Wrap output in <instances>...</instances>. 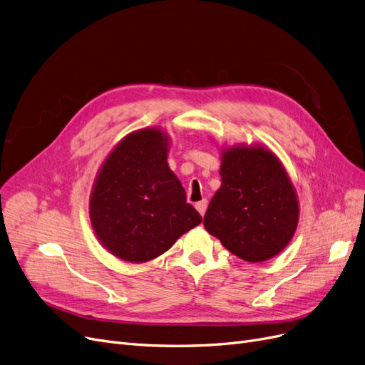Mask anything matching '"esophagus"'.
Returning a JSON list of instances; mask_svg holds the SVG:
<instances>
[{"mask_svg":"<svg viewBox=\"0 0 365 365\" xmlns=\"http://www.w3.org/2000/svg\"><path fill=\"white\" fill-rule=\"evenodd\" d=\"M195 209L198 210L201 217H203V215L206 213V209H207V200H201V201H198V203H195Z\"/></svg>","mask_w":365,"mask_h":365,"instance_id":"34e87169","label":"esophagus"}]
</instances>
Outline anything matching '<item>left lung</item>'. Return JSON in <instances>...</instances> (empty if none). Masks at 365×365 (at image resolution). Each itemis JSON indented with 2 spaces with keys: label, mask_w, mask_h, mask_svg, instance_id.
<instances>
[{
  "label": "left lung",
  "mask_w": 365,
  "mask_h": 365,
  "mask_svg": "<svg viewBox=\"0 0 365 365\" xmlns=\"http://www.w3.org/2000/svg\"><path fill=\"white\" fill-rule=\"evenodd\" d=\"M220 174L206 230L245 262L275 257L299 221L298 195L281 160L263 145H233L221 153Z\"/></svg>",
  "instance_id": "8db88e82"
}]
</instances>
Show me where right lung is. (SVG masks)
Wrapping results in <instances>:
<instances>
[{
  "instance_id": "1",
  "label": "right lung",
  "mask_w": 365,
  "mask_h": 365,
  "mask_svg": "<svg viewBox=\"0 0 365 365\" xmlns=\"http://www.w3.org/2000/svg\"><path fill=\"white\" fill-rule=\"evenodd\" d=\"M168 133L135 130L103 160L90 195L94 235L115 257L144 263L201 222L167 162Z\"/></svg>"
}]
</instances>
